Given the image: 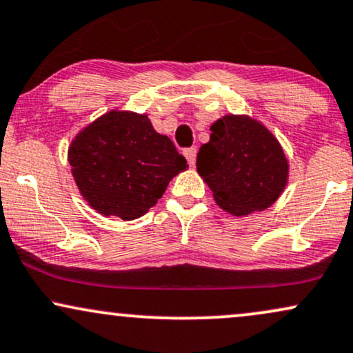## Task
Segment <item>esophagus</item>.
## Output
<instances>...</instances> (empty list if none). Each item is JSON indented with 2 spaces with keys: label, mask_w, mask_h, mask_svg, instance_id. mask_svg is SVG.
<instances>
[{
  "label": "esophagus",
  "mask_w": 353,
  "mask_h": 353,
  "mask_svg": "<svg viewBox=\"0 0 353 353\" xmlns=\"http://www.w3.org/2000/svg\"><path fill=\"white\" fill-rule=\"evenodd\" d=\"M184 156H185V159H188L190 168H194L195 156H197V150H195V148H189V150L184 151Z\"/></svg>",
  "instance_id": "34e87169"
}]
</instances>
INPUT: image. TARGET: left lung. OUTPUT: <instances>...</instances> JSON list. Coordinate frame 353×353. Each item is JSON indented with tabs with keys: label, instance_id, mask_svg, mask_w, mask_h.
I'll use <instances>...</instances> for the list:
<instances>
[{
	"label": "left lung",
	"instance_id": "8db88e82",
	"mask_svg": "<svg viewBox=\"0 0 353 353\" xmlns=\"http://www.w3.org/2000/svg\"><path fill=\"white\" fill-rule=\"evenodd\" d=\"M210 131L199 150L197 172L220 209L243 217L273 205L290 176L276 136L248 114H225Z\"/></svg>",
	"mask_w": 353,
	"mask_h": 353
}]
</instances>
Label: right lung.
Instances as JSON below:
<instances>
[{"label": "right lung", "mask_w": 353, "mask_h": 353, "mask_svg": "<svg viewBox=\"0 0 353 353\" xmlns=\"http://www.w3.org/2000/svg\"><path fill=\"white\" fill-rule=\"evenodd\" d=\"M67 159L88 205L105 217L134 220L163 197L169 182L189 168L148 114H101L72 139Z\"/></svg>", "instance_id": "1"}]
</instances>
